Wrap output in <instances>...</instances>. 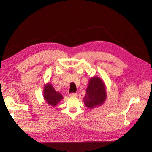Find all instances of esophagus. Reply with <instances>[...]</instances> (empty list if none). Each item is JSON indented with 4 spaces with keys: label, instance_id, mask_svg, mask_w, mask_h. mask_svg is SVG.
Instances as JSON below:
<instances>
[{
    "label": "esophagus",
    "instance_id": "obj_1",
    "mask_svg": "<svg viewBox=\"0 0 152 152\" xmlns=\"http://www.w3.org/2000/svg\"><path fill=\"white\" fill-rule=\"evenodd\" d=\"M78 96V94L77 93H70V96H72V97H77Z\"/></svg>",
    "mask_w": 152,
    "mask_h": 152
}]
</instances>
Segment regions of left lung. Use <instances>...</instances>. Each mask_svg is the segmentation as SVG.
I'll list each match as a JSON object with an SVG mask.
<instances>
[{"instance_id": "left-lung-1", "label": "left lung", "mask_w": 152, "mask_h": 152, "mask_svg": "<svg viewBox=\"0 0 152 152\" xmlns=\"http://www.w3.org/2000/svg\"><path fill=\"white\" fill-rule=\"evenodd\" d=\"M106 97L105 85L103 80L97 76L91 77L83 98L85 106L90 109H94L103 104Z\"/></svg>"}]
</instances>
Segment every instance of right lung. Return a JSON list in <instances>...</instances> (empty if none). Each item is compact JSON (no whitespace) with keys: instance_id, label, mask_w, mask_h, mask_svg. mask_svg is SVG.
I'll return each mask as SVG.
<instances>
[{"instance_id":"add662e5","label":"right lung","mask_w":152,"mask_h":152,"mask_svg":"<svg viewBox=\"0 0 152 152\" xmlns=\"http://www.w3.org/2000/svg\"><path fill=\"white\" fill-rule=\"evenodd\" d=\"M43 97L47 103L53 107L56 106L63 99L61 94L56 91L53 86L49 83L45 85L44 90H43Z\"/></svg>"}]
</instances>
